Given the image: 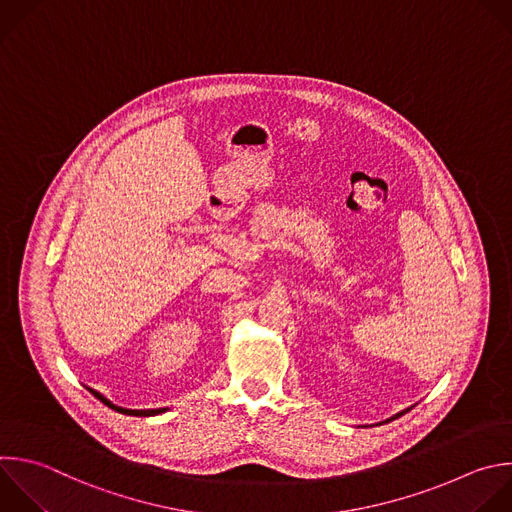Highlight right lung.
<instances>
[{"label":"right lung","instance_id":"obj_1","mask_svg":"<svg viewBox=\"0 0 512 512\" xmlns=\"http://www.w3.org/2000/svg\"><path fill=\"white\" fill-rule=\"evenodd\" d=\"M100 402H104L108 408H112V410H116V412H120V414H128V416H154V414H160V412H164V410H124V408H118V406H114L112 402H108L102 394H98V392H94V390H90Z\"/></svg>","mask_w":512,"mask_h":512}]
</instances>
